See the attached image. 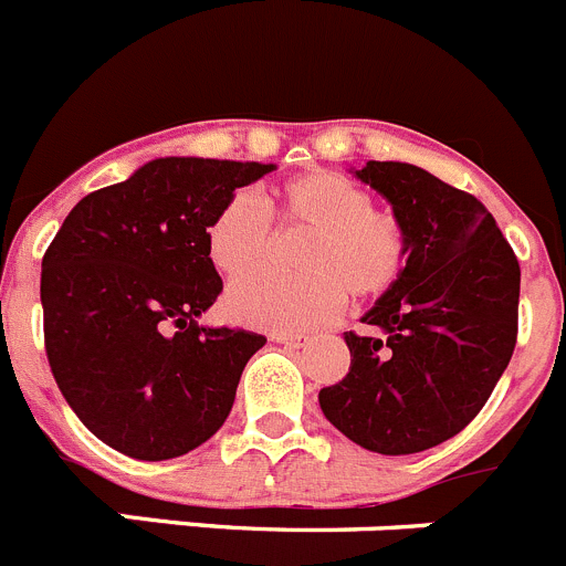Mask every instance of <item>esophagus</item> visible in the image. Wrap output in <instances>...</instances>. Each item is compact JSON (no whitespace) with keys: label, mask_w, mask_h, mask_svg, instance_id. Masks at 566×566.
<instances>
[{"label":"esophagus","mask_w":566,"mask_h":566,"mask_svg":"<svg viewBox=\"0 0 566 566\" xmlns=\"http://www.w3.org/2000/svg\"><path fill=\"white\" fill-rule=\"evenodd\" d=\"M272 339L274 343H280V345H292V348H303V345H308L312 343V337H308V334H272Z\"/></svg>","instance_id":"esophagus-1"}]
</instances>
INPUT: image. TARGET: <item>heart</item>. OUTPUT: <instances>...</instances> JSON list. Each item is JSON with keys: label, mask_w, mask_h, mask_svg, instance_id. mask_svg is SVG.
<instances>
[{"label": "heart", "mask_w": 566, "mask_h": 566, "mask_svg": "<svg viewBox=\"0 0 566 566\" xmlns=\"http://www.w3.org/2000/svg\"><path fill=\"white\" fill-rule=\"evenodd\" d=\"M277 229L308 232L297 249V277L252 274L223 297V312L243 326L303 332L334 317L345 294L371 300L397 283L408 258L399 218L374 207L363 184L317 169L297 175L263 198ZM266 214L247 195H234L212 214L203 249L223 277L258 269L272 249Z\"/></svg>", "instance_id": "b5f03b06"}]
</instances>
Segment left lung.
Returning a JSON list of instances; mask_svg holds the SVG:
<instances>
[{"label": "left lung", "mask_w": 566, "mask_h": 566, "mask_svg": "<svg viewBox=\"0 0 566 566\" xmlns=\"http://www.w3.org/2000/svg\"><path fill=\"white\" fill-rule=\"evenodd\" d=\"M359 181L391 203L408 258L363 314L374 334L345 332L352 368L319 408L359 448L405 457L457 437L507 368L518 332V260L482 201L428 169L368 161Z\"/></svg>", "instance_id": "1"}]
</instances>
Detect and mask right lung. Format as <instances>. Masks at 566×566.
<instances>
[{
  "mask_svg": "<svg viewBox=\"0 0 566 566\" xmlns=\"http://www.w3.org/2000/svg\"><path fill=\"white\" fill-rule=\"evenodd\" d=\"M272 169L155 158L82 198L44 252L50 371L76 417L118 453L184 457L227 422L266 337L198 323L223 292L203 232L234 189Z\"/></svg>",
  "mask_w": 566,
  "mask_h": 566,
  "instance_id": "1",
  "label": "right lung"
}]
</instances>
